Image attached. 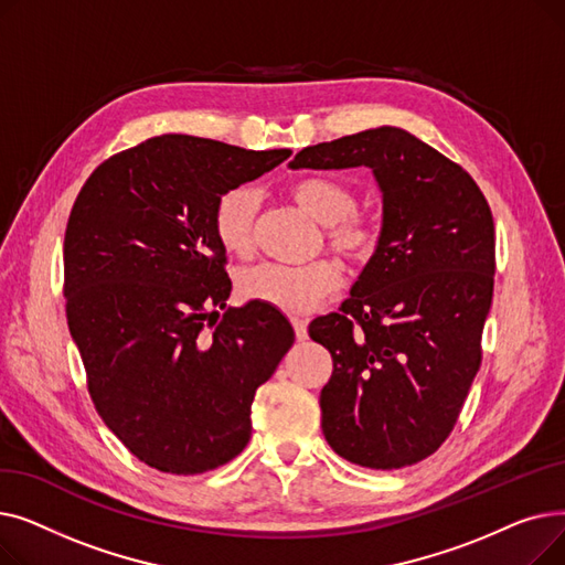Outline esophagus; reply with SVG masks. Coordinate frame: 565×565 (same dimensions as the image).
Here are the masks:
<instances>
[{"mask_svg":"<svg viewBox=\"0 0 565 565\" xmlns=\"http://www.w3.org/2000/svg\"><path fill=\"white\" fill-rule=\"evenodd\" d=\"M290 322H292V330H295V337H298V341H305V339L309 337V332H307V320H302V318H290Z\"/></svg>","mask_w":565,"mask_h":565,"instance_id":"obj_1","label":"esophagus"}]
</instances>
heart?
I'll use <instances>...</instances> for the list:
<instances>
[{
  "label": "heart",
  "mask_w": 565,
  "mask_h": 565,
  "mask_svg": "<svg viewBox=\"0 0 565 565\" xmlns=\"http://www.w3.org/2000/svg\"><path fill=\"white\" fill-rule=\"evenodd\" d=\"M290 196L305 213L324 224L332 252L352 265L369 263L380 249V222L358 211V192L334 178L311 175L290 185ZM260 196L252 185L226 190L213 211V233L224 252L249 256L256 245V217ZM341 286L339 265L320 258L307 265L263 263L237 277L247 300L275 307L284 313H307Z\"/></svg>",
  "instance_id": "heart-1"
}]
</instances>
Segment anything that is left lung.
Instances as JSON below:
<instances>
[{"label":"left lung","mask_w":565,"mask_h":565,"mask_svg":"<svg viewBox=\"0 0 565 565\" xmlns=\"http://www.w3.org/2000/svg\"><path fill=\"white\" fill-rule=\"evenodd\" d=\"M290 169L369 167L382 241L339 313L309 337L332 354L322 435L345 460L401 469L454 430L481 366L494 288V222L473 178L407 130L307 146Z\"/></svg>","instance_id":"obj_1"}]
</instances>
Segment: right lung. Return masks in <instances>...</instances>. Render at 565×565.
I'll return each instance as SVG.
<instances>
[{
	"label": "right lung",
	"instance_id": "obj_1",
	"mask_svg": "<svg viewBox=\"0 0 565 565\" xmlns=\"http://www.w3.org/2000/svg\"><path fill=\"white\" fill-rule=\"evenodd\" d=\"M286 158L162 135L105 160L73 203L68 330L103 422L148 467L188 477L233 460L252 437L256 390L295 341L275 307H226L213 233L217 199Z\"/></svg>",
	"mask_w": 565,
	"mask_h": 565
}]
</instances>
